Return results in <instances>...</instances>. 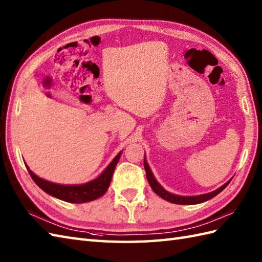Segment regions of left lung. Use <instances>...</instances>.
Returning a JSON list of instances; mask_svg holds the SVG:
<instances>
[{"label": "left lung", "mask_w": 262, "mask_h": 262, "mask_svg": "<svg viewBox=\"0 0 262 262\" xmlns=\"http://www.w3.org/2000/svg\"><path fill=\"white\" fill-rule=\"evenodd\" d=\"M144 168L146 171V176H147V181H148V183L151 187V190H153L157 194V195L161 196L164 200L168 201V202H171V203L182 204V205L199 204V203L205 202V201H208V200H211L212 198H214L215 195H217L219 193L222 192L224 188L228 186V184L230 183V181H231L230 180L229 182H227L226 184L222 185L221 187L216 188V190L213 191V192H210V193H206V194H201V195H196V196H181V195H175V194L169 193L165 190V188L162 187V185L154 178L153 173H151L148 164H147V162H146V157H144Z\"/></svg>", "instance_id": "8db88e82"}]
</instances>
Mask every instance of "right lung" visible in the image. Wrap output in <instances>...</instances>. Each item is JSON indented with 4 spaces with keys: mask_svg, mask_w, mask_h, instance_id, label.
I'll list each match as a JSON object with an SVG mask.
<instances>
[{
    "mask_svg": "<svg viewBox=\"0 0 262 262\" xmlns=\"http://www.w3.org/2000/svg\"><path fill=\"white\" fill-rule=\"evenodd\" d=\"M120 155L121 151H119L117 156L115 157L113 162L109 164L105 171H103L98 178L88 182V183L80 185H61L52 183V182L46 181L39 178V176H36L31 169L29 168L27 164H26L28 172L31 175V178L35 182V184L46 193L50 194L51 196H54L59 200H62L64 202L86 203L102 196L103 194L107 192L109 184H111L115 167H116L117 163L120 159Z\"/></svg>",
    "mask_w": 262,
    "mask_h": 262,
    "instance_id": "right-lung-1",
    "label": "right lung"
}]
</instances>
